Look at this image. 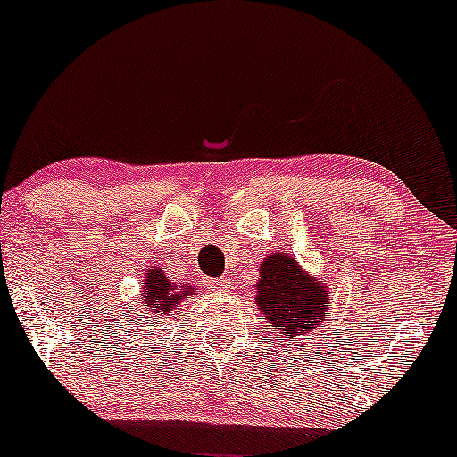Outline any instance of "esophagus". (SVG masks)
Returning a JSON list of instances; mask_svg holds the SVG:
<instances>
[{"mask_svg":"<svg viewBox=\"0 0 457 457\" xmlns=\"http://www.w3.org/2000/svg\"><path fill=\"white\" fill-rule=\"evenodd\" d=\"M207 287H209V289H213V291H227V289H230V285H228L227 278H212V280H207Z\"/></svg>","mask_w":457,"mask_h":457,"instance_id":"34e87169","label":"esophagus"}]
</instances>
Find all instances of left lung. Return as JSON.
I'll return each instance as SVG.
<instances>
[{
  "instance_id": "obj_1",
  "label": "left lung",
  "mask_w": 457,
  "mask_h": 457,
  "mask_svg": "<svg viewBox=\"0 0 457 457\" xmlns=\"http://www.w3.org/2000/svg\"><path fill=\"white\" fill-rule=\"evenodd\" d=\"M259 274L256 306L263 315L261 320L280 332V341L309 335L321 326L328 315L326 283H315L287 254H270Z\"/></svg>"
}]
</instances>
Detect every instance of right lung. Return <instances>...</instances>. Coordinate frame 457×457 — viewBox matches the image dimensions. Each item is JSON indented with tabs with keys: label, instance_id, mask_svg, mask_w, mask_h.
Returning a JSON list of instances; mask_svg holds the SVG:
<instances>
[{
	"label": "right lung",
	"instance_id": "obj_1",
	"mask_svg": "<svg viewBox=\"0 0 457 457\" xmlns=\"http://www.w3.org/2000/svg\"><path fill=\"white\" fill-rule=\"evenodd\" d=\"M192 294V287L170 283V278L162 270L155 268L146 274L145 302H142V306H145L146 315H153V320L157 321L162 315H168V312L177 309Z\"/></svg>",
	"mask_w": 457,
	"mask_h": 457
}]
</instances>
